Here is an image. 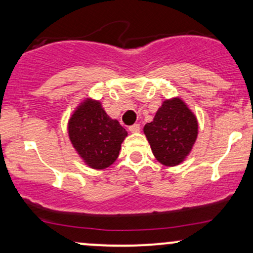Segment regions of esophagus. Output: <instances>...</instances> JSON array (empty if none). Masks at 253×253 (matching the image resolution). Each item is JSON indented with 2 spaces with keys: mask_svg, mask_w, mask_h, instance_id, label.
Returning <instances> with one entry per match:
<instances>
[{
  "mask_svg": "<svg viewBox=\"0 0 253 253\" xmlns=\"http://www.w3.org/2000/svg\"><path fill=\"white\" fill-rule=\"evenodd\" d=\"M128 129H129V132H132V133L139 132V130H140V125H139V124L132 125V126H129Z\"/></svg>",
  "mask_w": 253,
  "mask_h": 253,
  "instance_id": "obj_1",
  "label": "esophagus"
}]
</instances>
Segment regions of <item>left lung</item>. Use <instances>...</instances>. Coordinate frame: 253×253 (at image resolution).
<instances>
[{
    "label": "left lung",
    "instance_id": "1",
    "mask_svg": "<svg viewBox=\"0 0 253 253\" xmlns=\"http://www.w3.org/2000/svg\"><path fill=\"white\" fill-rule=\"evenodd\" d=\"M144 133L157 161L165 167L181 164L195 144L199 125L194 113L179 97L165 100Z\"/></svg>",
    "mask_w": 253,
    "mask_h": 253
}]
</instances>
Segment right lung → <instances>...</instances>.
I'll return each instance as SVG.
<instances>
[{"label": "right lung", "instance_id": "1", "mask_svg": "<svg viewBox=\"0 0 253 253\" xmlns=\"http://www.w3.org/2000/svg\"><path fill=\"white\" fill-rule=\"evenodd\" d=\"M69 138L78 156L91 169L102 170L117 161L127 130L110 119L100 101L86 98L68 124Z\"/></svg>", "mask_w": 253, "mask_h": 253}]
</instances>
